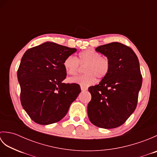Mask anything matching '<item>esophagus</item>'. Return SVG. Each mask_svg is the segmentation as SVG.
Returning a JSON list of instances; mask_svg holds the SVG:
<instances>
[{
  "mask_svg": "<svg viewBox=\"0 0 157 157\" xmlns=\"http://www.w3.org/2000/svg\"><path fill=\"white\" fill-rule=\"evenodd\" d=\"M81 90H82V91H86V90H87V88H85V87H84V86H81Z\"/></svg>",
  "mask_w": 157,
  "mask_h": 157,
  "instance_id": "34e87169",
  "label": "esophagus"
}]
</instances>
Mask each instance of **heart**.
Returning a JSON list of instances; mask_svg holds the SVG:
<instances>
[{
    "label": "heart",
    "instance_id": "1",
    "mask_svg": "<svg viewBox=\"0 0 157 157\" xmlns=\"http://www.w3.org/2000/svg\"><path fill=\"white\" fill-rule=\"evenodd\" d=\"M81 65H86L84 68V74L69 79L71 83L80 84L82 86H89L94 84L96 78L102 79L109 74L111 63L108 58L101 56L98 52L94 50L87 49L79 54V59L73 55L68 56L64 61L63 67L65 72L69 75H75Z\"/></svg>",
    "mask_w": 157,
    "mask_h": 157
}]
</instances>
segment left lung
I'll return each instance as SVG.
<instances>
[{"label": "left lung", "mask_w": 157, "mask_h": 157, "mask_svg": "<svg viewBox=\"0 0 157 157\" xmlns=\"http://www.w3.org/2000/svg\"><path fill=\"white\" fill-rule=\"evenodd\" d=\"M95 50L109 59L111 68L98 85L88 88L92 96L88 118L98 128H115L123 124L136 108L142 83L139 61L132 48L119 42Z\"/></svg>", "instance_id": "1"}]
</instances>
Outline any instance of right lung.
Instances as JSON below:
<instances>
[{
	"label": "right lung",
	"instance_id": "1",
	"mask_svg": "<svg viewBox=\"0 0 157 157\" xmlns=\"http://www.w3.org/2000/svg\"><path fill=\"white\" fill-rule=\"evenodd\" d=\"M76 48L52 42L28 49L17 71L23 109L36 123L49 125L66 115L81 92L77 84H65L63 61Z\"/></svg>",
	"mask_w": 157,
	"mask_h": 157
}]
</instances>
